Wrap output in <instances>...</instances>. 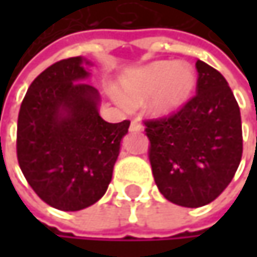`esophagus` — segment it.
I'll use <instances>...</instances> for the list:
<instances>
[{
    "label": "esophagus",
    "mask_w": 257,
    "mask_h": 257,
    "mask_svg": "<svg viewBox=\"0 0 257 257\" xmlns=\"http://www.w3.org/2000/svg\"><path fill=\"white\" fill-rule=\"evenodd\" d=\"M143 129H144L143 128V125H141L137 119L131 122V126H129V131H131V132H141Z\"/></svg>",
    "instance_id": "1"
}]
</instances>
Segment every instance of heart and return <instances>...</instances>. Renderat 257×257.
Segmentation results:
<instances>
[{
  "label": "heart",
  "instance_id": "heart-1",
  "mask_svg": "<svg viewBox=\"0 0 257 257\" xmlns=\"http://www.w3.org/2000/svg\"><path fill=\"white\" fill-rule=\"evenodd\" d=\"M198 83L195 68L184 61H155L125 71L119 78V104L138 105L147 101L153 117H170L190 101Z\"/></svg>",
  "mask_w": 257,
  "mask_h": 257
}]
</instances>
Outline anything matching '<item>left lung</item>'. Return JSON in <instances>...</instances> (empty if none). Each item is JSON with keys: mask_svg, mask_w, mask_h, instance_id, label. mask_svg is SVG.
<instances>
[{"mask_svg": "<svg viewBox=\"0 0 257 257\" xmlns=\"http://www.w3.org/2000/svg\"><path fill=\"white\" fill-rule=\"evenodd\" d=\"M196 70L198 95L170 119L146 122L155 183L170 202L187 208L214 201L242 155L239 107L226 78L199 59Z\"/></svg>", "mask_w": 257, "mask_h": 257, "instance_id": "8db88e82", "label": "left lung"}]
</instances>
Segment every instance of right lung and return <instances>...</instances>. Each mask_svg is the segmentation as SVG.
Masks as SVG:
<instances>
[{
    "label": "right lung",
    "mask_w": 257,
    "mask_h": 257,
    "mask_svg": "<svg viewBox=\"0 0 257 257\" xmlns=\"http://www.w3.org/2000/svg\"><path fill=\"white\" fill-rule=\"evenodd\" d=\"M93 64L74 56L35 78L18 119V161L50 207L78 211L99 201L111 181L129 122L99 116L101 95L86 83Z\"/></svg>",
    "instance_id": "add662e5"
}]
</instances>
